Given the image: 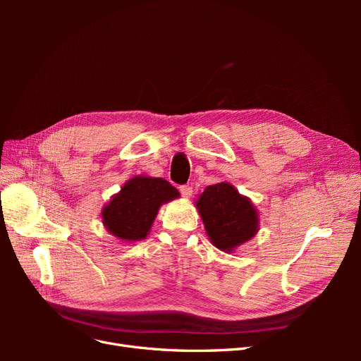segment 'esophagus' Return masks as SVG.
Returning a JSON list of instances; mask_svg holds the SVG:
<instances>
[{
    "mask_svg": "<svg viewBox=\"0 0 361 361\" xmlns=\"http://www.w3.org/2000/svg\"><path fill=\"white\" fill-rule=\"evenodd\" d=\"M179 191L182 194V197H185V199L191 197V194H192V188L190 187V185H182V187H179Z\"/></svg>",
    "mask_w": 361,
    "mask_h": 361,
    "instance_id": "1",
    "label": "esophagus"
}]
</instances>
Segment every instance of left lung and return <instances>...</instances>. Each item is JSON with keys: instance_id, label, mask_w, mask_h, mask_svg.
<instances>
[{"instance_id": "left-lung-1", "label": "left lung", "mask_w": 361, "mask_h": 361, "mask_svg": "<svg viewBox=\"0 0 361 361\" xmlns=\"http://www.w3.org/2000/svg\"><path fill=\"white\" fill-rule=\"evenodd\" d=\"M195 206L211 243L226 253L250 241L259 231L256 207L228 182L209 185Z\"/></svg>"}]
</instances>
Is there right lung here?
<instances>
[{
	"label": "right lung",
	"instance_id": "add662e5",
	"mask_svg": "<svg viewBox=\"0 0 361 361\" xmlns=\"http://www.w3.org/2000/svg\"><path fill=\"white\" fill-rule=\"evenodd\" d=\"M179 197V191L162 178L135 176L114 194L102 209V223L113 236L125 243L145 239L159 206Z\"/></svg>",
	"mask_w": 361,
	"mask_h": 361
}]
</instances>
